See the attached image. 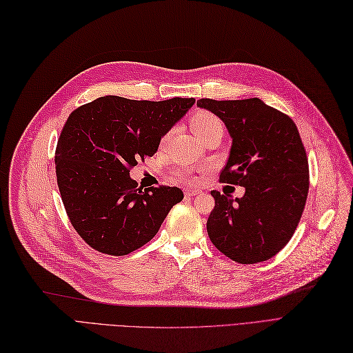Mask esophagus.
Listing matches in <instances>:
<instances>
[{
  "instance_id": "obj_1",
  "label": "esophagus",
  "mask_w": 353,
  "mask_h": 353,
  "mask_svg": "<svg viewBox=\"0 0 353 353\" xmlns=\"http://www.w3.org/2000/svg\"><path fill=\"white\" fill-rule=\"evenodd\" d=\"M199 193H201L199 190H189V189H188V190L185 192V196L190 199V198H194V196H198V194H199Z\"/></svg>"
}]
</instances>
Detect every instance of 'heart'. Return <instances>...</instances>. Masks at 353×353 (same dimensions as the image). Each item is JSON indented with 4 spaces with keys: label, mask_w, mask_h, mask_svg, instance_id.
<instances>
[{
    "label": "heart",
    "mask_w": 353,
    "mask_h": 353,
    "mask_svg": "<svg viewBox=\"0 0 353 353\" xmlns=\"http://www.w3.org/2000/svg\"><path fill=\"white\" fill-rule=\"evenodd\" d=\"M190 128L193 130V134L196 138L205 135L210 130H223V123L218 119L216 116L208 113V112H198L194 113L193 117L190 119Z\"/></svg>",
    "instance_id": "obj_1"
}]
</instances>
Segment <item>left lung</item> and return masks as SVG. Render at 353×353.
I'll return each mask as SVG.
<instances>
[{"instance_id":"1","label":"left lung","mask_w":353,"mask_h":353,"mask_svg":"<svg viewBox=\"0 0 353 353\" xmlns=\"http://www.w3.org/2000/svg\"><path fill=\"white\" fill-rule=\"evenodd\" d=\"M196 106L224 122L231 150L219 180L244 188V196L212 190L206 230L212 244L237 263L265 262L288 244L308 194V161L290 116L257 97L201 99Z\"/></svg>"}]
</instances>
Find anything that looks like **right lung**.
Here are the masks:
<instances>
[{
    "label": "right lung",
    "mask_w": 353,
    "mask_h": 353,
    "mask_svg": "<svg viewBox=\"0 0 353 353\" xmlns=\"http://www.w3.org/2000/svg\"><path fill=\"white\" fill-rule=\"evenodd\" d=\"M193 104L194 99L104 96L70 114L55 154L58 188L72 227L94 250L132 253L183 201L179 188L142 190L129 170L157 152L161 138Z\"/></svg>",
    "instance_id": "right-lung-1"
}]
</instances>
